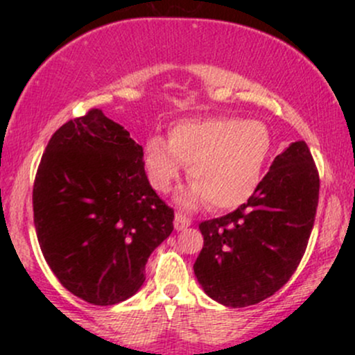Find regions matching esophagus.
<instances>
[{
    "label": "esophagus",
    "instance_id": "34e87169",
    "mask_svg": "<svg viewBox=\"0 0 355 355\" xmlns=\"http://www.w3.org/2000/svg\"><path fill=\"white\" fill-rule=\"evenodd\" d=\"M190 223H191V220L189 217H185V215H183V214H180V211H178V214L175 215L173 225H175V229H177V230L187 229V227H190Z\"/></svg>",
    "mask_w": 355,
    "mask_h": 355
}]
</instances>
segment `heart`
<instances>
[{"label": "heart", "mask_w": 355, "mask_h": 355, "mask_svg": "<svg viewBox=\"0 0 355 355\" xmlns=\"http://www.w3.org/2000/svg\"><path fill=\"white\" fill-rule=\"evenodd\" d=\"M272 145V133L263 121L203 116L175 123L168 141L162 137L150 138L144 158L155 190L168 191L180 178L183 166H190L193 185L183 203L207 200L214 210H232L259 189Z\"/></svg>", "instance_id": "1"}]
</instances>
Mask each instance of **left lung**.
Masks as SVG:
<instances>
[{"label":"left lung","mask_w":355,"mask_h":355,"mask_svg":"<svg viewBox=\"0 0 355 355\" xmlns=\"http://www.w3.org/2000/svg\"><path fill=\"white\" fill-rule=\"evenodd\" d=\"M319 189L311 150L295 141L277 155L247 203L202 222L203 247L193 270L205 294L237 309L280 291L305 254Z\"/></svg>","instance_id":"1"}]
</instances>
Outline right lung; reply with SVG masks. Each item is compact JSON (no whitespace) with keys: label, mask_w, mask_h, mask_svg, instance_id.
I'll return each mask as SVG.
<instances>
[{"label":"right lung","mask_w":355,"mask_h":355,"mask_svg":"<svg viewBox=\"0 0 355 355\" xmlns=\"http://www.w3.org/2000/svg\"><path fill=\"white\" fill-rule=\"evenodd\" d=\"M36 237L73 295L113 305L145 282L148 257L173 230V209L150 187L144 148L98 108L61 125L33 185Z\"/></svg>","instance_id":"obj_1"}]
</instances>
